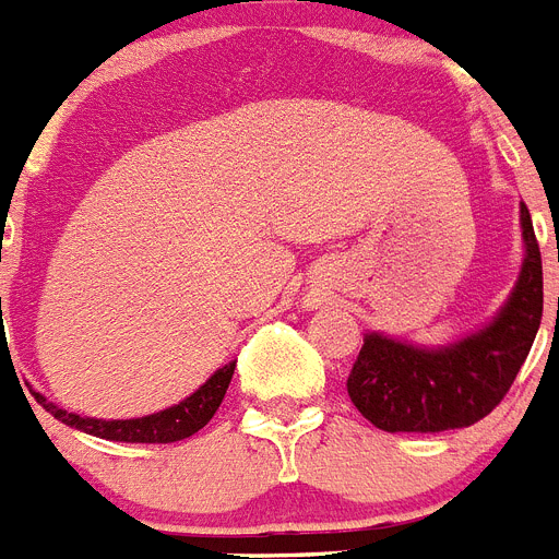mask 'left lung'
<instances>
[{
	"instance_id": "left-lung-1",
	"label": "left lung",
	"mask_w": 559,
	"mask_h": 559,
	"mask_svg": "<svg viewBox=\"0 0 559 559\" xmlns=\"http://www.w3.org/2000/svg\"><path fill=\"white\" fill-rule=\"evenodd\" d=\"M523 265L500 311L469 336L441 347L365 333L347 379L361 416L384 432H443L489 416L526 361L543 317V260L532 214L520 203Z\"/></svg>"
}]
</instances>
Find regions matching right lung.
<instances>
[{
  "label": "right lung",
  "mask_w": 559,
  "mask_h": 559,
  "mask_svg": "<svg viewBox=\"0 0 559 559\" xmlns=\"http://www.w3.org/2000/svg\"><path fill=\"white\" fill-rule=\"evenodd\" d=\"M234 367H237V361H228L221 370H214L192 395H186L183 402L141 418H116V421H107V418L79 416V413H67V409L56 407V404L47 402L41 393L33 395H36V402H39L52 418H59L61 424L81 429V432H87V436L127 443H171L194 436L198 429H203L212 421V416L217 413V407H221L223 395H226L228 381H231L234 376Z\"/></svg>",
  "instance_id": "right-lung-1"
}]
</instances>
